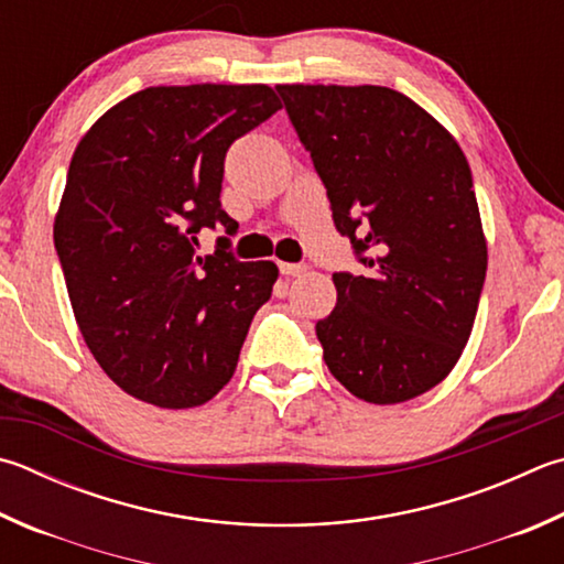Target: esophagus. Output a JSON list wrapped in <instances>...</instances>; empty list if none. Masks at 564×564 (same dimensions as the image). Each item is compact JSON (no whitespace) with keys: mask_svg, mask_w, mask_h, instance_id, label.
<instances>
[{"mask_svg":"<svg viewBox=\"0 0 564 564\" xmlns=\"http://www.w3.org/2000/svg\"><path fill=\"white\" fill-rule=\"evenodd\" d=\"M279 271L283 275H301V273L308 271V265H305V263H285V261H281L279 263Z\"/></svg>","mask_w":564,"mask_h":564,"instance_id":"esophagus-1","label":"esophagus"}]
</instances>
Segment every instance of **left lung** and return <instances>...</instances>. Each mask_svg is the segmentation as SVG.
Returning a JSON list of instances; mask_svg holds the SVG:
<instances>
[{"instance_id":"1","label":"left lung","mask_w":564,"mask_h":564,"mask_svg":"<svg viewBox=\"0 0 564 564\" xmlns=\"http://www.w3.org/2000/svg\"><path fill=\"white\" fill-rule=\"evenodd\" d=\"M367 273H333L317 321L327 370L372 404L429 392L454 370L486 281L466 155L442 122L384 86H275Z\"/></svg>"}]
</instances>
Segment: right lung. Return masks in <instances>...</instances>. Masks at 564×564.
<instances>
[{
	"instance_id": "add662e5",
	"label": "right lung",
	"mask_w": 564,
	"mask_h": 564,
	"mask_svg": "<svg viewBox=\"0 0 564 564\" xmlns=\"http://www.w3.org/2000/svg\"><path fill=\"white\" fill-rule=\"evenodd\" d=\"M281 108L256 86H155L100 116L70 158L54 221L80 335L122 392L162 409L199 406L237 370L273 261H237L220 238L197 257L196 234L221 223L224 158Z\"/></svg>"
}]
</instances>
